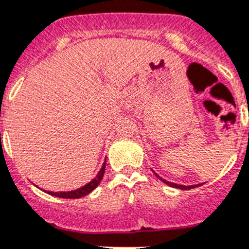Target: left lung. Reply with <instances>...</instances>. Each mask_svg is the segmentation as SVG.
Masks as SVG:
<instances>
[{
  "label": "left lung",
  "mask_w": 249,
  "mask_h": 249,
  "mask_svg": "<svg viewBox=\"0 0 249 249\" xmlns=\"http://www.w3.org/2000/svg\"><path fill=\"white\" fill-rule=\"evenodd\" d=\"M155 174H157V173H155ZM157 177H158V178H159V179L163 180L164 183L168 184V186H170V187H176V188H180V190H191V188H195V187L198 186V184H195V186H182V184H177V183H172V182H168V180L163 179V178H161V177L158 176V174H157Z\"/></svg>",
  "instance_id": "8db88e82"
}]
</instances>
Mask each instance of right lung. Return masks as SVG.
<instances>
[{"mask_svg": "<svg viewBox=\"0 0 249 249\" xmlns=\"http://www.w3.org/2000/svg\"><path fill=\"white\" fill-rule=\"evenodd\" d=\"M104 172H106V161H104L102 169L99 170V173L96 174L95 178H94L92 180H90L89 183L85 184L84 187L79 188V190L70 191V192H48V194L55 197H62V198H80V197H84L88 194H90L92 190H95L96 187H98V184L102 182Z\"/></svg>", "mask_w": 249, "mask_h": 249, "instance_id": "1", "label": "right lung"}]
</instances>
